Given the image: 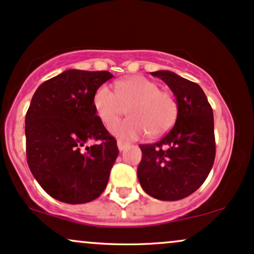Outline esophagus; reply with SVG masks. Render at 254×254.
<instances>
[{
    "mask_svg": "<svg viewBox=\"0 0 254 254\" xmlns=\"http://www.w3.org/2000/svg\"><path fill=\"white\" fill-rule=\"evenodd\" d=\"M127 146H129V144H128V142L124 141V140H118V147L120 151H124Z\"/></svg>",
    "mask_w": 254,
    "mask_h": 254,
    "instance_id": "1",
    "label": "esophagus"
}]
</instances>
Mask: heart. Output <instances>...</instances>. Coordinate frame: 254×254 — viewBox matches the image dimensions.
I'll list each match as a JSON object with an SVG mask.
<instances>
[{"label": "heart", "mask_w": 254, "mask_h": 254, "mask_svg": "<svg viewBox=\"0 0 254 254\" xmlns=\"http://www.w3.org/2000/svg\"><path fill=\"white\" fill-rule=\"evenodd\" d=\"M128 105L130 118L113 126L120 138L136 139L149 133L159 136L167 133L178 118V103L172 93L158 90L155 81L141 75H132L116 82V92L101 85L92 97L96 115L110 127Z\"/></svg>", "instance_id": "heart-1"}]
</instances>
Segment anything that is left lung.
<instances>
[{"instance_id": "left-lung-1", "label": "left lung", "mask_w": 254, "mask_h": 254, "mask_svg": "<svg viewBox=\"0 0 254 254\" xmlns=\"http://www.w3.org/2000/svg\"><path fill=\"white\" fill-rule=\"evenodd\" d=\"M162 79L178 103L175 126L161 140L142 144L138 179L142 190L159 200H180L206 180L216 156L213 113L195 82L169 70L151 73Z\"/></svg>"}]
</instances>
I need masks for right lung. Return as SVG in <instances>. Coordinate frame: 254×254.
I'll return each mask as SVG.
<instances>
[{
	"instance_id": "add662e5",
	"label": "right lung",
	"mask_w": 254,
	"mask_h": 254,
	"mask_svg": "<svg viewBox=\"0 0 254 254\" xmlns=\"http://www.w3.org/2000/svg\"><path fill=\"white\" fill-rule=\"evenodd\" d=\"M112 78L107 70L68 69L43 82L31 99L27 164L42 189L62 203H89L107 187L119 149L96 115L92 97ZM90 140L100 142L86 147Z\"/></svg>"
}]
</instances>
